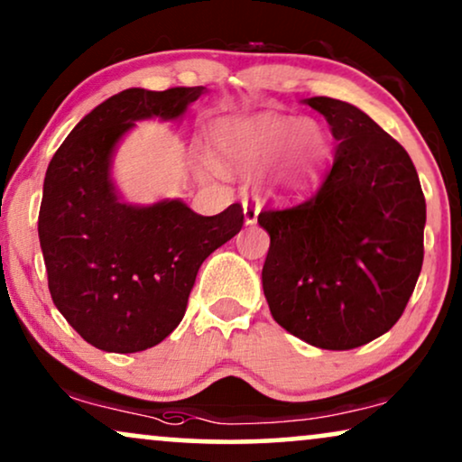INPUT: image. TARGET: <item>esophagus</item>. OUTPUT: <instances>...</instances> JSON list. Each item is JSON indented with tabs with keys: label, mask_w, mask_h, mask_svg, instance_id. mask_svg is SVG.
<instances>
[{
	"label": "esophagus",
	"mask_w": 462,
	"mask_h": 462,
	"mask_svg": "<svg viewBox=\"0 0 462 462\" xmlns=\"http://www.w3.org/2000/svg\"><path fill=\"white\" fill-rule=\"evenodd\" d=\"M258 212H261V204L256 199H245L244 201V220L245 225H254L258 218Z\"/></svg>",
	"instance_id": "1"
}]
</instances>
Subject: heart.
Returning a JSON list of instances; mask_svg holds the SVG:
<instances>
[{"label": "heart", "mask_w": 462, "mask_h": 462, "mask_svg": "<svg viewBox=\"0 0 462 462\" xmlns=\"http://www.w3.org/2000/svg\"><path fill=\"white\" fill-rule=\"evenodd\" d=\"M326 141L313 122L277 116L223 119L212 130V155L220 170L250 174L277 157L269 187L299 189L318 172Z\"/></svg>", "instance_id": "heart-1"}]
</instances>
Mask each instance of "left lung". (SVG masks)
I'll list each match as a JSON object with an SVG mask.
<instances>
[{"mask_svg": "<svg viewBox=\"0 0 462 462\" xmlns=\"http://www.w3.org/2000/svg\"><path fill=\"white\" fill-rule=\"evenodd\" d=\"M337 141L318 191L258 214L271 245L263 290L283 330L328 351L383 337L422 267L427 206L406 149L343 100L305 98Z\"/></svg>", "mask_w": 462, "mask_h": 462, "instance_id": "obj_1", "label": "left lung"}]
</instances>
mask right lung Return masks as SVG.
Returning <instances> with one entry per match:
<instances>
[{
  "instance_id": "1",
  "label": "right lung",
  "mask_w": 462,
  "mask_h": 462,
  "mask_svg": "<svg viewBox=\"0 0 462 462\" xmlns=\"http://www.w3.org/2000/svg\"><path fill=\"white\" fill-rule=\"evenodd\" d=\"M204 92L128 88L94 106L50 162L37 223L48 288L62 318L100 351L162 343L187 311L201 263L242 229L239 204L217 217L182 199L128 204L113 180L116 151L136 122L182 119Z\"/></svg>"
}]
</instances>
